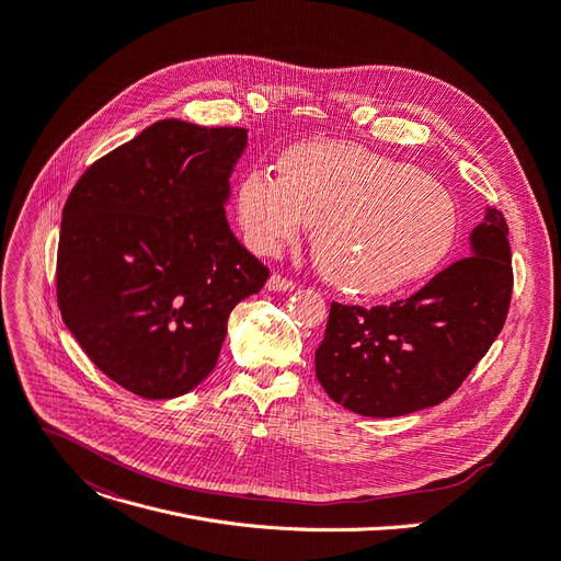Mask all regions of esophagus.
Here are the masks:
<instances>
[{"label": "esophagus", "mask_w": 561, "mask_h": 561, "mask_svg": "<svg viewBox=\"0 0 561 561\" xmlns=\"http://www.w3.org/2000/svg\"><path fill=\"white\" fill-rule=\"evenodd\" d=\"M266 286H268V290H293V288H295V282L288 279V277H284V275H279V273H273Z\"/></svg>", "instance_id": "1"}]
</instances>
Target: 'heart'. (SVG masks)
Wrapping results in <instances>:
<instances>
[{"mask_svg":"<svg viewBox=\"0 0 561 561\" xmlns=\"http://www.w3.org/2000/svg\"><path fill=\"white\" fill-rule=\"evenodd\" d=\"M248 245L277 254L304 224L320 273L355 295H387L434 273L449 254L458 210L449 190L416 168L353 142L286 149L279 176L248 172L237 187Z\"/></svg>","mask_w":561,"mask_h":561,"instance_id":"1","label":"heart"}]
</instances>
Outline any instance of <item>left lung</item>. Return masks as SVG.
<instances>
[{"instance_id":"8db88e82","label":"left lung","mask_w":561,"mask_h":561,"mask_svg":"<svg viewBox=\"0 0 561 561\" xmlns=\"http://www.w3.org/2000/svg\"><path fill=\"white\" fill-rule=\"evenodd\" d=\"M513 295L507 224L496 208L470 234V254L389 307L331 304L316 376L346 410L393 419L447 400L503 329Z\"/></svg>"}]
</instances>
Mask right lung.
<instances>
[{
	"instance_id": "add662e5",
	"label": "right lung",
	"mask_w": 561,
	"mask_h": 561,
	"mask_svg": "<svg viewBox=\"0 0 561 561\" xmlns=\"http://www.w3.org/2000/svg\"><path fill=\"white\" fill-rule=\"evenodd\" d=\"M243 127L168 118L98 159L71 190L58 307L89 360L127 391L165 400L215 369L237 304L268 268L226 219Z\"/></svg>"
}]
</instances>
